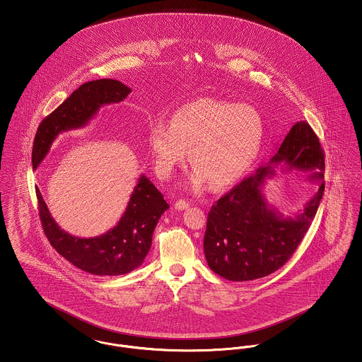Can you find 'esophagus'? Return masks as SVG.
I'll list each match as a JSON object with an SVG mask.
<instances>
[{
    "instance_id": "1",
    "label": "esophagus",
    "mask_w": 362,
    "mask_h": 362,
    "mask_svg": "<svg viewBox=\"0 0 362 362\" xmlns=\"http://www.w3.org/2000/svg\"><path fill=\"white\" fill-rule=\"evenodd\" d=\"M173 206H175L176 210H186L189 206V204L187 201H185V199H179V201L175 202Z\"/></svg>"
}]
</instances>
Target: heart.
<instances>
[{
  "mask_svg": "<svg viewBox=\"0 0 362 362\" xmlns=\"http://www.w3.org/2000/svg\"><path fill=\"white\" fill-rule=\"evenodd\" d=\"M263 119L250 104L201 98L179 107L173 119L151 124L148 144L156 173L170 177L189 157L195 165L194 187L210 180L214 187L238 182L258 155Z\"/></svg>",
  "mask_w": 362,
  "mask_h": 362,
  "instance_id": "heart-1",
  "label": "heart"
}]
</instances>
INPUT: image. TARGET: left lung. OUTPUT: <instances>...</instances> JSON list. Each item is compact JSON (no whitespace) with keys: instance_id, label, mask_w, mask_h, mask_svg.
<instances>
[{"instance_id":"left-lung-1","label":"left lung","mask_w":362,"mask_h":362,"mask_svg":"<svg viewBox=\"0 0 362 362\" xmlns=\"http://www.w3.org/2000/svg\"><path fill=\"white\" fill-rule=\"evenodd\" d=\"M308 175L318 191L294 218L267 204L261 189L275 167ZM325 153L307 122H297L272 160L221 197L207 214L209 267L229 281H252L281 269L310 229L325 192Z\"/></svg>"}]
</instances>
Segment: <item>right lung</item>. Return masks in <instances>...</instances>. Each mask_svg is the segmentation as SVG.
Wrapping results in <instances>:
<instances>
[{
	"label": "right lung",
	"mask_w": 362,
	"mask_h": 362,
	"mask_svg": "<svg viewBox=\"0 0 362 362\" xmlns=\"http://www.w3.org/2000/svg\"><path fill=\"white\" fill-rule=\"evenodd\" d=\"M130 92L129 86L111 78L78 86L40 122L33 146V168L39 167L58 134L86 126L102 105L119 103ZM36 198L40 223L50 244L76 267L93 276H122L141 266L151 250L156 225L170 207L155 185L141 175L119 223L100 236L80 239L54 221L39 189Z\"/></svg>",
	"instance_id": "right-lung-1"
}]
</instances>
